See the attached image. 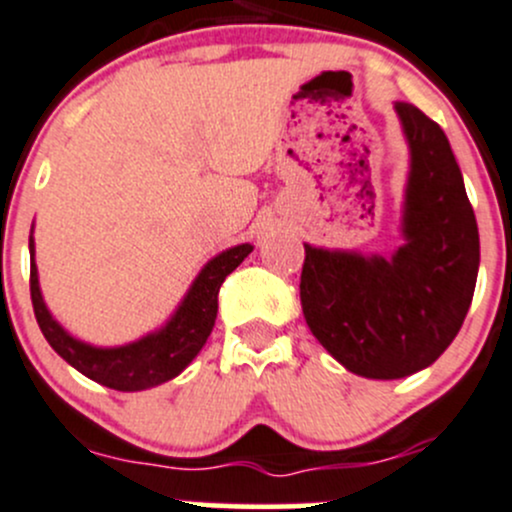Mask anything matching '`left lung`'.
Listing matches in <instances>:
<instances>
[{
  "label": "left lung",
  "instance_id": "1",
  "mask_svg": "<svg viewBox=\"0 0 512 512\" xmlns=\"http://www.w3.org/2000/svg\"><path fill=\"white\" fill-rule=\"evenodd\" d=\"M411 146L404 237L391 260L304 245L299 299L309 329L352 374L401 379L426 369L463 327L480 242L451 143L414 103H396Z\"/></svg>",
  "mask_w": 512,
  "mask_h": 512
}]
</instances>
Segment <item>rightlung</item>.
Segmentation results:
<instances>
[{
    "label": "right lung",
    "mask_w": 512,
    "mask_h": 512,
    "mask_svg": "<svg viewBox=\"0 0 512 512\" xmlns=\"http://www.w3.org/2000/svg\"><path fill=\"white\" fill-rule=\"evenodd\" d=\"M29 252L34 257L32 237H29ZM250 252V245H237L215 257V260H210L198 275V280L193 282L178 312L158 334H148L141 342L126 344V347L118 349L89 347V344L69 337L51 319L49 309L41 299L39 277H36V265L32 262L29 289H32L36 322H39L41 334L51 344V349L89 379L116 391L151 389V386H158L178 376L198 356L215 327L220 285Z\"/></svg>",
    "instance_id": "add662e5"
}]
</instances>
